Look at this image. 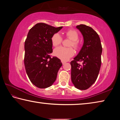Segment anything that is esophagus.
<instances>
[{
	"label": "esophagus",
	"mask_w": 120,
	"mask_h": 120,
	"mask_svg": "<svg viewBox=\"0 0 120 120\" xmlns=\"http://www.w3.org/2000/svg\"><path fill=\"white\" fill-rule=\"evenodd\" d=\"M61 62H62V64H65V62H65V61H63V60H61Z\"/></svg>",
	"instance_id": "obj_1"
}]
</instances>
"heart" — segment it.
Listing matches in <instances>:
<instances>
[{
	"label": "heart",
	"mask_w": 120,
	"mask_h": 120,
	"mask_svg": "<svg viewBox=\"0 0 120 120\" xmlns=\"http://www.w3.org/2000/svg\"><path fill=\"white\" fill-rule=\"evenodd\" d=\"M66 36L71 39L72 42L70 44V46H73L74 48L78 49L79 46V43L78 39L79 38V34L76 30L70 29L65 33ZM62 37L60 34L56 33L51 38V41L54 46H56L61 44L62 41ZM75 54V51L71 47H67L60 46L55 49L54 50V56L58 57L63 61H67L70 58L73 56Z\"/></svg>",
	"instance_id": "heart-1"
}]
</instances>
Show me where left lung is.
<instances>
[{
  "label": "left lung",
  "mask_w": 120,
  "mask_h": 120,
  "mask_svg": "<svg viewBox=\"0 0 120 120\" xmlns=\"http://www.w3.org/2000/svg\"><path fill=\"white\" fill-rule=\"evenodd\" d=\"M84 38V44L77 56L70 62L71 79L77 89L86 90L96 82L101 66L102 46L98 34L90 26H77ZM82 62L81 65L78 62Z\"/></svg>",
  "instance_id": "obj_1"
}]
</instances>
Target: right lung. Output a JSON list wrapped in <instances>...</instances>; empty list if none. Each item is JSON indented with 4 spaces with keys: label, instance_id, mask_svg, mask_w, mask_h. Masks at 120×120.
<instances>
[{
    "label": "right lung",
    "instance_id": "right-lung-1",
    "mask_svg": "<svg viewBox=\"0 0 120 120\" xmlns=\"http://www.w3.org/2000/svg\"><path fill=\"white\" fill-rule=\"evenodd\" d=\"M62 28L38 23L28 32L24 43V64L30 81L39 88L52 85L62 65L59 59L50 55L53 52L51 38Z\"/></svg>",
    "mask_w": 120,
    "mask_h": 120
}]
</instances>
